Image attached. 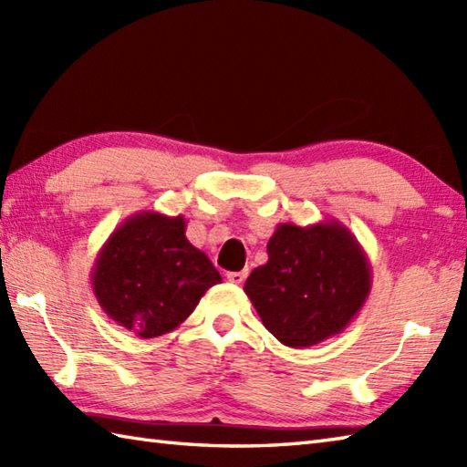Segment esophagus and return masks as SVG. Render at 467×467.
Masks as SVG:
<instances>
[{
  "mask_svg": "<svg viewBox=\"0 0 467 467\" xmlns=\"http://www.w3.org/2000/svg\"><path fill=\"white\" fill-rule=\"evenodd\" d=\"M228 283L233 285H241L246 279V271H239V273H226Z\"/></svg>",
  "mask_w": 467,
  "mask_h": 467,
  "instance_id": "obj_1",
  "label": "esophagus"
}]
</instances>
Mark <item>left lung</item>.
Masks as SVG:
<instances>
[{"label":"left lung","mask_w":467,"mask_h":467,"mask_svg":"<svg viewBox=\"0 0 467 467\" xmlns=\"http://www.w3.org/2000/svg\"><path fill=\"white\" fill-rule=\"evenodd\" d=\"M269 261L249 275L244 293L283 345L305 349L339 335L371 291L363 246L335 218L281 223L266 244Z\"/></svg>","instance_id":"obj_1"}]
</instances>
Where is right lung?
Wrapping results in <instances>:
<instances>
[{
    "mask_svg": "<svg viewBox=\"0 0 467 467\" xmlns=\"http://www.w3.org/2000/svg\"><path fill=\"white\" fill-rule=\"evenodd\" d=\"M182 214L140 211L98 251L92 289L104 313L140 339L174 331L221 283L211 259L186 239Z\"/></svg>",
    "mask_w": 467,
    "mask_h": 467,
    "instance_id": "obj_1",
    "label": "right lung"
}]
</instances>
